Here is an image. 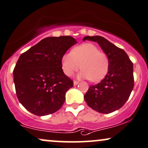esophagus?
Wrapping results in <instances>:
<instances>
[{
    "label": "esophagus",
    "instance_id": "obj_1",
    "mask_svg": "<svg viewBox=\"0 0 148 148\" xmlns=\"http://www.w3.org/2000/svg\"><path fill=\"white\" fill-rule=\"evenodd\" d=\"M78 84H79V82H77V81H74V82H73V84H74V86L77 85Z\"/></svg>",
    "mask_w": 148,
    "mask_h": 148
}]
</instances>
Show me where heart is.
Returning <instances> with one entry per match:
<instances>
[{
	"mask_svg": "<svg viewBox=\"0 0 148 148\" xmlns=\"http://www.w3.org/2000/svg\"><path fill=\"white\" fill-rule=\"evenodd\" d=\"M62 69L66 75L71 76L79 68V79H90L98 82L105 77L108 71L109 60L95 45L85 43L75 47L71 53H65L61 60Z\"/></svg>",
	"mask_w": 148,
	"mask_h": 148,
	"instance_id": "heart-1",
	"label": "heart"
}]
</instances>
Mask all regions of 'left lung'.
Returning a JSON list of instances; mask_svg holds the SVG:
<instances>
[{"mask_svg": "<svg viewBox=\"0 0 148 148\" xmlns=\"http://www.w3.org/2000/svg\"><path fill=\"white\" fill-rule=\"evenodd\" d=\"M96 42L108 58L109 67L105 77L97 84L90 86L84 95L89 107L108 114L125 104L134 87L133 64L123 49L99 36H85L83 41Z\"/></svg>", "mask_w": 148, "mask_h": 148, "instance_id": "8db88e82", "label": "left lung"}]
</instances>
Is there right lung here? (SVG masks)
Returning a JSON list of instances; mask_svg holds the SVG:
<instances>
[{"label":"right lung","instance_id":"obj_1","mask_svg":"<svg viewBox=\"0 0 148 148\" xmlns=\"http://www.w3.org/2000/svg\"><path fill=\"white\" fill-rule=\"evenodd\" d=\"M77 44L71 36L48 37L21 55L14 68V82L20 103L37 116L58 111L73 82L64 73L61 60Z\"/></svg>","mask_w":148,"mask_h":148}]
</instances>
